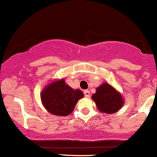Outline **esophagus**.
<instances>
[{
	"instance_id": "1",
	"label": "esophagus",
	"mask_w": 157,
	"mask_h": 157,
	"mask_svg": "<svg viewBox=\"0 0 157 157\" xmlns=\"http://www.w3.org/2000/svg\"><path fill=\"white\" fill-rule=\"evenodd\" d=\"M84 95L86 98H89L90 97V92L88 90H85L84 91Z\"/></svg>"
}]
</instances>
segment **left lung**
I'll return each mask as SVG.
<instances>
[{
    "label": "left lung",
    "mask_w": 157,
    "mask_h": 157,
    "mask_svg": "<svg viewBox=\"0 0 157 157\" xmlns=\"http://www.w3.org/2000/svg\"><path fill=\"white\" fill-rule=\"evenodd\" d=\"M101 113L112 114L120 109L124 101L122 95L108 83L104 82L96 89V92L92 96Z\"/></svg>",
    "instance_id": "left-lung-1"
}]
</instances>
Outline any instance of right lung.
I'll return each instance as SVG.
<instances>
[{
    "label": "right lung",
    "mask_w": 157,
    "mask_h": 157,
    "mask_svg": "<svg viewBox=\"0 0 157 157\" xmlns=\"http://www.w3.org/2000/svg\"><path fill=\"white\" fill-rule=\"evenodd\" d=\"M84 97L79 89H73L65 84L64 79L54 81L46 86L41 93L44 108L55 116H65L72 113L76 103Z\"/></svg>",
    "instance_id": "obj_1"
}]
</instances>
